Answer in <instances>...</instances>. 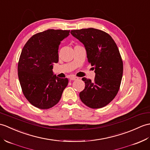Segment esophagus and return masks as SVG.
I'll use <instances>...</instances> for the list:
<instances>
[{
  "instance_id": "esophagus-1",
  "label": "esophagus",
  "mask_w": 150,
  "mask_h": 150,
  "mask_svg": "<svg viewBox=\"0 0 150 150\" xmlns=\"http://www.w3.org/2000/svg\"><path fill=\"white\" fill-rule=\"evenodd\" d=\"M69 79H70V81H76V80L78 79V77H76V76H71L69 77Z\"/></svg>"
}]
</instances>
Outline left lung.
I'll return each instance as SVG.
<instances>
[{"label": "left lung", "mask_w": 150, "mask_h": 150, "mask_svg": "<svg viewBox=\"0 0 150 150\" xmlns=\"http://www.w3.org/2000/svg\"><path fill=\"white\" fill-rule=\"evenodd\" d=\"M70 33L84 45L95 73L93 81L82 78L86 86L80 98L92 109L105 107L116 96L122 79L123 64L117 45L109 34L94 28L72 30Z\"/></svg>", "instance_id": "8db88e82"}]
</instances>
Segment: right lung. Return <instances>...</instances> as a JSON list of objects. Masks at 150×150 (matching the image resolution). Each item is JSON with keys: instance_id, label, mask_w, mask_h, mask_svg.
<instances>
[{"instance_id": "right-lung-1", "label": "right lung", "mask_w": 150, "mask_h": 150, "mask_svg": "<svg viewBox=\"0 0 150 150\" xmlns=\"http://www.w3.org/2000/svg\"><path fill=\"white\" fill-rule=\"evenodd\" d=\"M69 30L48 29L31 37L24 45L18 64V75L24 96L33 105L41 109L54 106L60 100L68 83L52 71L59 61L61 41Z\"/></svg>"}]
</instances>
